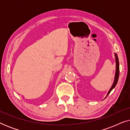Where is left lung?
<instances>
[{"mask_svg":"<svg viewBox=\"0 0 130 130\" xmlns=\"http://www.w3.org/2000/svg\"><path fill=\"white\" fill-rule=\"evenodd\" d=\"M115 58H116V73H115V80H114V82H113V83L112 85V86L110 89V90H109V92H108V93L107 94V96L109 95L110 93V92H111V90L113 89V88H115V86L117 85V83L118 82V78H119V74H120V67H119V61H118V56H117V54H115ZM107 96H106V97H107Z\"/></svg>","mask_w":130,"mask_h":130,"instance_id":"8db88e82","label":"left lung"}]
</instances>
